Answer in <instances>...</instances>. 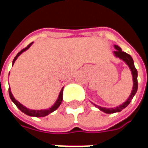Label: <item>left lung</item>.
Wrapping results in <instances>:
<instances>
[{"label":"left lung","mask_w":148,"mask_h":148,"mask_svg":"<svg viewBox=\"0 0 148 148\" xmlns=\"http://www.w3.org/2000/svg\"><path fill=\"white\" fill-rule=\"evenodd\" d=\"M115 48L116 49V51H114L115 55L118 57V58H121L122 60H124L127 65H128V66L130 68V70L132 71V77H133V90L132 91V93H131L130 97H128V99L124 103V104H122L120 106H118V107H116V108H112V109H106V108H102V107H101V106H96V105H94V106H96L97 108H98L100 110H101L104 112H106V113H114V112H121L122 109H124V108H126L129 104H130L131 101L132 100L133 98V97L135 96V94L136 93L137 89H138V81H137V75H138V73H137V70L135 67V66H134V62L132 58L131 57L130 55H128L127 53H125L124 51H123L122 50H121V47H119L118 46L115 45Z\"/></svg>","instance_id":"obj_1"}]
</instances>
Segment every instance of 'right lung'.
Returning <instances> with one entry per match:
<instances>
[{
    "instance_id": "add662e5",
    "label": "right lung",
    "mask_w": 148,
    "mask_h": 148,
    "mask_svg": "<svg viewBox=\"0 0 148 148\" xmlns=\"http://www.w3.org/2000/svg\"><path fill=\"white\" fill-rule=\"evenodd\" d=\"M32 42H31L30 44H28V45H27V47H25V48L22 49L21 51L19 52L17 55H16V57H15L14 59H13V62H12V64H14L16 59L17 58L18 56L21 55L22 52H24V51H26L27 49H28L29 47H30V46L32 45ZM62 92H63V88H62V89L61 90V91H60V93H59L58 98L57 99V101L55 102V105L52 106L51 108H50V109H45V110H31V109H27L26 107H24V106H23V105H21L20 102H18L15 99L14 97H13V96H12V93H11V90H10V88L8 89V93H9V97H10L11 100L12 101H13V102H14V104L16 105V107H17L18 109H20L21 111L23 112H24L25 114L28 115V116H36V117H42V116H45L50 114L51 112H54L55 110H56V109H58V106L61 105L62 101Z\"/></svg>"
}]
</instances>
